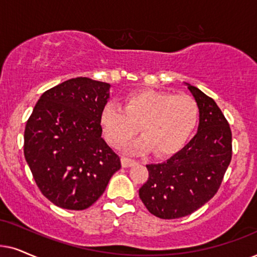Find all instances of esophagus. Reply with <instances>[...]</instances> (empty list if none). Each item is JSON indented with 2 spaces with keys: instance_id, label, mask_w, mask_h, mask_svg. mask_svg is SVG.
<instances>
[{
  "instance_id": "34e87169",
  "label": "esophagus",
  "mask_w": 257,
  "mask_h": 257,
  "mask_svg": "<svg viewBox=\"0 0 257 257\" xmlns=\"http://www.w3.org/2000/svg\"><path fill=\"white\" fill-rule=\"evenodd\" d=\"M121 162H122V167L126 168V167H131V166H133V164H135L136 161L133 160V159H129V157L123 156L121 159Z\"/></svg>"
}]
</instances>
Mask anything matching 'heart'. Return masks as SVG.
Here are the masks:
<instances>
[{
  "label": "heart",
  "instance_id": "b5f03b06",
  "mask_svg": "<svg viewBox=\"0 0 257 257\" xmlns=\"http://www.w3.org/2000/svg\"><path fill=\"white\" fill-rule=\"evenodd\" d=\"M198 119V105L187 94L141 90L126 95L123 107L114 102L103 105L100 123L111 146L122 147L141 133L140 150L153 149L156 155L179 150L193 134Z\"/></svg>",
  "mask_w": 257,
  "mask_h": 257
}]
</instances>
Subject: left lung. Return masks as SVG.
I'll return each instance as SVG.
<instances>
[{"label": "left lung", "mask_w": 257, "mask_h": 257, "mask_svg": "<svg viewBox=\"0 0 257 257\" xmlns=\"http://www.w3.org/2000/svg\"><path fill=\"white\" fill-rule=\"evenodd\" d=\"M200 109L194 139L167 161L147 164L149 176L139 195L150 214L163 220L184 217L217 193L231 161L230 125L213 98L188 84Z\"/></svg>", "instance_id": "8db88e82"}]
</instances>
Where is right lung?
I'll list each match as a JSON object with an SVG mask.
<instances>
[{"label":"right lung","mask_w":257,"mask_h":257,"mask_svg":"<svg viewBox=\"0 0 257 257\" xmlns=\"http://www.w3.org/2000/svg\"><path fill=\"white\" fill-rule=\"evenodd\" d=\"M110 84L76 77L44 91L27 121L23 152L55 206L83 210L104 193L121 161L103 139L100 114Z\"/></svg>","instance_id":"add662e5"}]
</instances>
